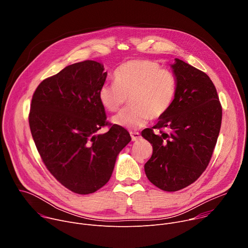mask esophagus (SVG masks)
Returning <instances> with one entry per match:
<instances>
[{
	"mask_svg": "<svg viewBox=\"0 0 248 248\" xmlns=\"http://www.w3.org/2000/svg\"><path fill=\"white\" fill-rule=\"evenodd\" d=\"M130 136H131V140L132 141H137V140H139L141 138L140 134L138 132H136V131H130Z\"/></svg>",
	"mask_w": 248,
	"mask_h": 248,
	"instance_id": "obj_1",
	"label": "esophagus"
}]
</instances>
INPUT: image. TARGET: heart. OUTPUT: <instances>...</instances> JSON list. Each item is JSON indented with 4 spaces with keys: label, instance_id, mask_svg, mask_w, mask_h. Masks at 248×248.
<instances>
[{
    "label": "heart",
    "instance_id": "heart-1",
    "mask_svg": "<svg viewBox=\"0 0 248 248\" xmlns=\"http://www.w3.org/2000/svg\"><path fill=\"white\" fill-rule=\"evenodd\" d=\"M115 82L103 84L98 98L106 110L118 112L130 97L131 107L112 119L115 124L128 129L141 128L151 119L165 116L176 92L173 76L150 60L123 63L116 70Z\"/></svg>",
    "mask_w": 248,
    "mask_h": 248
}]
</instances>
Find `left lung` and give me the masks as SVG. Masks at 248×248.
Returning a JSON list of instances; mask_svg holds the SVG:
<instances>
[{
  "instance_id": "1",
  "label": "left lung",
  "mask_w": 248,
  "mask_h": 248,
  "mask_svg": "<svg viewBox=\"0 0 248 248\" xmlns=\"http://www.w3.org/2000/svg\"><path fill=\"white\" fill-rule=\"evenodd\" d=\"M170 67L176 80L171 107L152 128L141 132L153 147L144 165L145 173L165 191L183 189L202 174L213 154L222 123V107L210 78L180 59H174ZM153 128L159 133L155 135Z\"/></svg>"
}]
</instances>
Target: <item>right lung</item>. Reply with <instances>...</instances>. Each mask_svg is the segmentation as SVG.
Returning <instances> with one entry per match:
<instances>
[{
    "mask_svg": "<svg viewBox=\"0 0 248 248\" xmlns=\"http://www.w3.org/2000/svg\"><path fill=\"white\" fill-rule=\"evenodd\" d=\"M95 61L65 66L35 90L29 126L47 169L63 186L78 194L93 193L107 184L119 153L129 143L117 124L106 133L105 109L98 92L107 72Z\"/></svg>",
    "mask_w": 248,
    "mask_h": 248,
    "instance_id": "add662e5",
    "label": "right lung"
}]
</instances>
